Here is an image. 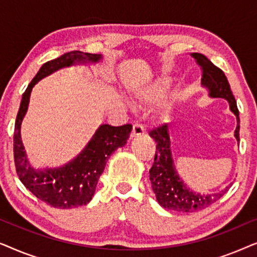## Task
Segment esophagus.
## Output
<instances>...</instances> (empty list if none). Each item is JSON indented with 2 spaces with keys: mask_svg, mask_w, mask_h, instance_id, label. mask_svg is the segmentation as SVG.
<instances>
[{
  "mask_svg": "<svg viewBox=\"0 0 257 257\" xmlns=\"http://www.w3.org/2000/svg\"><path fill=\"white\" fill-rule=\"evenodd\" d=\"M144 133H145V127H144V125L140 124V122H136V124L133 125V130L131 133L132 138H135V137L143 136Z\"/></svg>",
  "mask_w": 257,
  "mask_h": 257,
  "instance_id": "esophagus-1",
  "label": "esophagus"
}]
</instances>
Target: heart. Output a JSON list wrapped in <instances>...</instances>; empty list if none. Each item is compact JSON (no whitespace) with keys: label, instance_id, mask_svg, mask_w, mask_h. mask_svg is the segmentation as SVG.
<instances>
[{"label":"heart","instance_id":"heart-1","mask_svg":"<svg viewBox=\"0 0 257 257\" xmlns=\"http://www.w3.org/2000/svg\"><path fill=\"white\" fill-rule=\"evenodd\" d=\"M167 91V82L166 80L160 79L138 91V93H137V99H138L142 104L156 105L165 99Z\"/></svg>","mask_w":257,"mask_h":257}]
</instances>
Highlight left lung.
Listing matches in <instances>:
<instances>
[{"label":"left lung","mask_w":257,"mask_h":257,"mask_svg":"<svg viewBox=\"0 0 257 257\" xmlns=\"http://www.w3.org/2000/svg\"><path fill=\"white\" fill-rule=\"evenodd\" d=\"M198 64L202 68V85L208 87L209 94L214 98H224L229 101L230 110L237 117V127L235 130V137L240 140V119L236 100L231 93L229 83L222 70L217 68L202 54L192 55ZM150 136L156 140V156L152 167L150 170V180L153 191L156 193L158 202L164 208L177 210V212L193 213L196 210L205 209L212 203L216 202L223 196L229 187L219 193L202 194L194 192L188 187L179 177L174 168L171 153L170 136L167 132V125L161 124L150 131Z\"/></svg>","instance_id":"obj_1"}]
</instances>
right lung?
Segmentation results:
<instances>
[{
    "mask_svg": "<svg viewBox=\"0 0 257 257\" xmlns=\"http://www.w3.org/2000/svg\"><path fill=\"white\" fill-rule=\"evenodd\" d=\"M98 59H100V55L98 54L71 51L44 63L24 91L20 110L17 112L14 131L16 173L22 184L34 195L55 208H76L90 202L107 159L118 147L125 145L131 133L132 125H101L85 150L71 163L54 170L37 171L27 161L26 151L21 139V122L27 112L31 90L38 80L75 62H97Z\"/></svg>",
    "mask_w": 257,
    "mask_h": 257,
    "instance_id": "1",
    "label": "right lung"
}]
</instances>
